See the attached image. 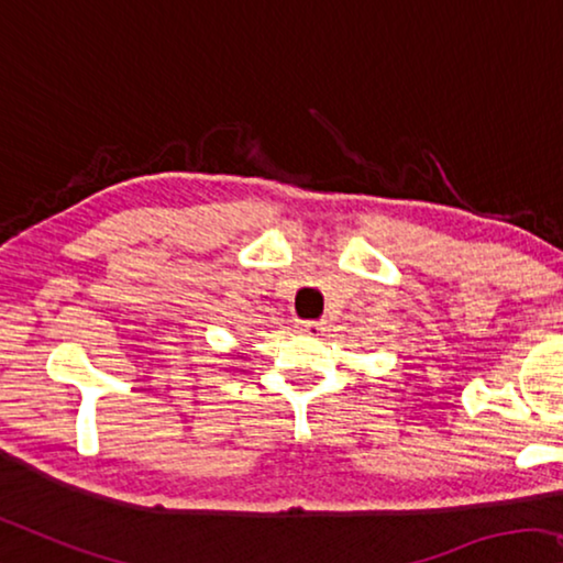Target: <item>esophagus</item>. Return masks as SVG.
Listing matches in <instances>:
<instances>
[{
	"label": "esophagus",
	"mask_w": 563,
	"mask_h": 563,
	"mask_svg": "<svg viewBox=\"0 0 563 563\" xmlns=\"http://www.w3.org/2000/svg\"><path fill=\"white\" fill-rule=\"evenodd\" d=\"M327 329V321H303L300 323V331H303V334H321V331Z\"/></svg>",
	"instance_id": "1"
}]
</instances>
